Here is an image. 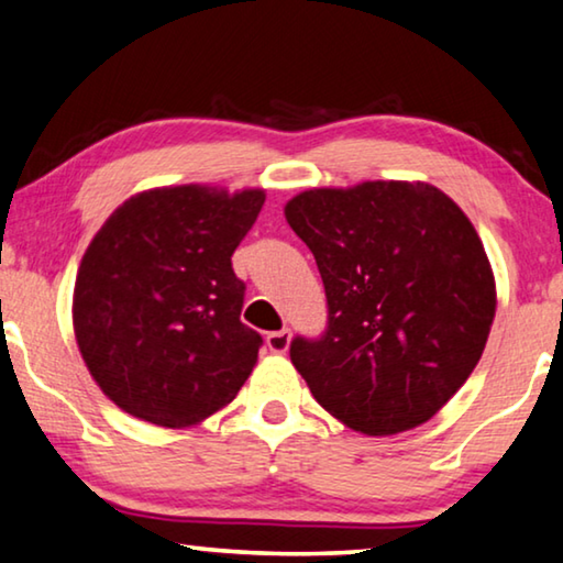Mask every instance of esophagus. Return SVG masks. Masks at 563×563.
<instances>
[{"label":"esophagus","instance_id":"esophagus-1","mask_svg":"<svg viewBox=\"0 0 563 563\" xmlns=\"http://www.w3.org/2000/svg\"><path fill=\"white\" fill-rule=\"evenodd\" d=\"M267 349L273 351V354H285L290 346V331L288 329H280V331H273L267 333Z\"/></svg>","mask_w":563,"mask_h":563}]
</instances>
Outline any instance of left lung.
I'll use <instances>...</instances> for the list:
<instances>
[{
  "instance_id": "8db88e82",
  "label": "left lung",
  "mask_w": 563,
  "mask_h": 563,
  "mask_svg": "<svg viewBox=\"0 0 563 563\" xmlns=\"http://www.w3.org/2000/svg\"><path fill=\"white\" fill-rule=\"evenodd\" d=\"M285 220L316 257L329 329L290 362L325 412L368 438L432 419L467 382L496 318L473 222L427 181L308 189Z\"/></svg>"
}]
</instances>
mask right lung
<instances>
[{
  "label": "right lung",
  "instance_id": "obj_1",
  "mask_svg": "<svg viewBox=\"0 0 563 563\" xmlns=\"http://www.w3.org/2000/svg\"><path fill=\"white\" fill-rule=\"evenodd\" d=\"M265 189H146L90 240L73 290V329L90 376L115 407L184 430L238 397L263 339L240 321L245 283L232 253Z\"/></svg>",
  "mask_w": 563,
  "mask_h": 563
}]
</instances>
